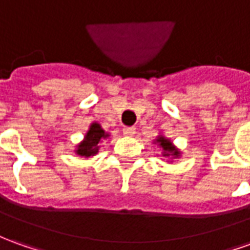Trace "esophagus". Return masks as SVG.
Returning a JSON list of instances; mask_svg holds the SVG:
<instances>
[{
	"label": "esophagus",
	"mask_w": 250,
	"mask_h": 250,
	"mask_svg": "<svg viewBox=\"0 0 250 250\" xmlns=\"http://www.w3.org/2000/svg\"><path fill=\"white\" fill-rule=\"evenodd\" d=\"M123 134L125 137H132L135 134V127H125L123 128Z\"/></svg>",
	"instance_id": "obj_1"
}]
</instances>
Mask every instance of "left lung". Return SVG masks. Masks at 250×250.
Here are the masks:
<instances>
[{"instance_id":"obj_1","label":"left lung","mask_w":250,"mask_h":250,"mask_svg":"<svg viewBox=\"0 0 250 250\" xmlns=\"http://www.w3.org/2000/svg\"><path fill=\"white\" fill-rule=\"evenodd\" d=\"M157 142H160V146H163V149L166 150V152H168V153H174L175 156H178V152H174V149H172V146H171V142L168 141V139L166 138H159L157 139ZM166 156H169V154H166Z\"/></svg>"}]
</instances>
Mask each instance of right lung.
Instances as JSON below:
<instances>
[{
  "label": "right lung",
  "mask_w": 250,
  "mask_h": 250,
  "mask_svg": "<svg viewBox=\"0 0 250 250\" xmlns=\"http://www.w3.org/2000/svg\"><path fill=\"white\" fill-rule=\"evenodd\" d=\"M105 137H108V135L104 132L100 125L93 123V125H90L89 132L86 134V139L79 145L76 153L81 154V156H86V157L96 154L97 150H98V146H97L98 142L101 141V138H105Z\"/></svg>",
  "instance_id": "obj_1"
}]
</instances>
